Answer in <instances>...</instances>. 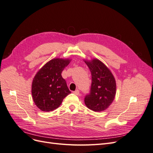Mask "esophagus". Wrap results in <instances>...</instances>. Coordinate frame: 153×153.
I'll return each instance as SVG.
<instances>
[{
	"mask_svg": "<svg viewBox=\"0 0 153 153\" xmlns=\"http://www.w3.org/2000/svg\"><path fill=\"white\" fill-rule=\"evenodd\" d=\"M73 93L75 94H76V95H78V94H79V93H80V91H78V89H76V91H75L73 92Z\"/></svg>",
	"mask_w": 153,
	"mask_h": 153,
	"instance_id": "esophagus-1",
	"label": "esophagus"
}]
</instances>
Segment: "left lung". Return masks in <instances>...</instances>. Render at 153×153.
<instances>
[{"mask_svg":"<svg viewBox=\"0 0 153 153\" xmlns=\"http://www.w3.org/2000/svg\"><path fill=\"white\" fill-rule=\"evenodd\" d=\"M92 76L91 91L84 99L87 108L101 112L112 104L116 94V82L112 72L98 59L85 60Z\"/></svg>","mask_w":153,"mask_h":153,"instance_id":"left-lung-1","label":"left lung"}]
</instances>
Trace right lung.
I'll list each match as a JSON object with an SVG mask.
<instances>
[{
	"label": "right lung",
	"instance_id": "1",
	"mask_svg": "<svg viewBox=\"0 0 153 153\" xmlns=\"http://www.w3.org/2000/svg\"><path fill=\"white\" fill-rule=\"evenodd\" d=\"M71 60L55 58L37 72L32 83V96L37 107L43 112L57 108L71 93L61 73Z\"/></svg>",
	"mask_w": 153,
	"mask_h": 153
}]
</instances>
